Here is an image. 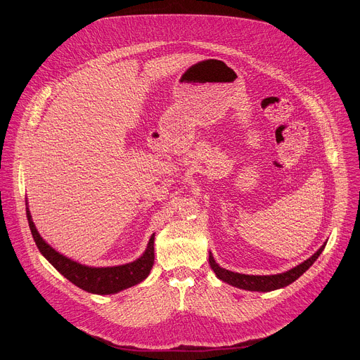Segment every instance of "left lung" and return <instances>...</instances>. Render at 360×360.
Wrapping results in <instances>:
<instances>
[{
	"instance_id": "1",
	"label": "left lung",
	"mask_w": 360,
	"mask_h": 360,
	"mask_svg": "<svg viewBox=\"0 0 360 360\" xmlns=\"http://www.w3.org/2000/svg\"><path fill=\"white\" fill-rule=\"evenodd\" d=\"M325 246H326V242L311 256L309 259H306L304 262L299 264L297 266H295L283 274H278V275H245V274L228 271L225 268H221L215 262L211 252H210V265L218 279H221L235 288L252 290V292H271V290L285 288V286L290 285L292 282H295L299 276H302L319 258V255L322 253Z\"/></svg>"
}]
</instances>
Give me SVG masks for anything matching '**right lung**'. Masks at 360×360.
<instances>
[{
	"instance_id": "add662e5",
	"label": "right lung",
	"mask_w": 360,
	"mask_h": 360,
	"mask_svg": "<svg viewBox=\"0 0 360 360\" xmlns=\"http://www.w3.org/2000/svg\"><path fill=\"white\" fill-rule=\"evenodd\" d=\"M25 205H27V218H28L30 229L37 248L51 265H53L64 278H67L79 289L86 290L89 293H95V295H112L124 289H128L131 286H135L148 278L153 265V259H155V253H153V240H155V233L150 235L145 252L139 256L138 259L129 264H124L118 266H104V268L88 266L68 258V256H64L49 243H46L39 235V232L37 231L35 224L32 222L28 202H25Z\"/></svg>"
}]
</instances>
